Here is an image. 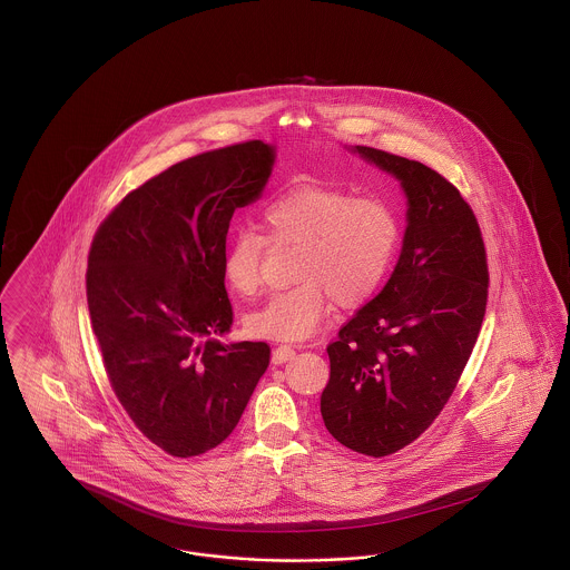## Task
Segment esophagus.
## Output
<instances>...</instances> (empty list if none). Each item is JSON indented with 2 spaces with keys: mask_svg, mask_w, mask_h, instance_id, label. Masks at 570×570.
Segmentation results:
<instances>
[{
  "mask_svg": "<svg viewBox=\"0 0 570 570\" xmlns=\"http://www.w3.org/2000/svg\"><path fill=\"white\" fill-rule=\"evenodd\" d=\"M293 354H295V348L293 346H277L272 354V361L275 365H282V363H286L288 358H293Z\"/></svg>",
  "mask_w": 570,
  "mask_h": 570,
  "instance_id": "obj_1",
  "label": "esophagus"
}]
</instances>
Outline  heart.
Here are the masks:
<instances>
[{"mask_svg": "<svg viewBox=\"0 0 570 570\" xmlns=\"http://www.w3.org/2000/svg\"><path fill=\"white\" fill-rule=\"evenodd\" d=\"M263 235L237 230L224 247L222 275L239 297L263 282L265 247L295 245L293 288L275 293L247 316V331L273 342H305L333 309H356L374 297L393 265L400 222L379 196H353L321 184H298L263 209Z\"/></svg>", "mask_w": 570, "mask_h": 570, "instance_id": "1", "label": "heart"}]
</instances>
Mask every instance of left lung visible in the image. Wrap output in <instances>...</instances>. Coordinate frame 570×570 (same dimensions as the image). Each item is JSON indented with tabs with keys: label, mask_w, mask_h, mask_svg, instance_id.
I'll use <instances>...</instances> for the list:
<instances>
[{
	"label": "left lung",
	"mask_w": 570,
	"mask_h": 570,
	"mask_svg": "<svg viewBox=\"0 0 570 570\" xmlns=\"http://www.w3.org/2000/svg\"><path fill=\"white\" fill-rule=\"evenodd\" d=\"M354 149L402 181L407 228L382 293L326 346L321 412L340 444L386 458L434 423L460 382L485 318L488 249L472 207L434 168Z\"/></svg>",
	"instance_id": "8db88e82"
}]
</instances>
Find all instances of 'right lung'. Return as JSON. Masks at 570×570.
<instances>
[{"mask_svg": "<svg viewBox=\"0 0 570 570\" xmlns=\"http://www.w3.org/2000/svg\"><path fill=\"white\" fill-rule=\"evenodd\" d=\"M272 164L263 140L173 164L128 191L89 247L87 305L110 386L173 458L224 442L269 365L267 342L217 335L233 326L222 275L230 217L261 196Z\"/></svg>", "mask_w": 570, "mask_h": 570, "instance_id": "add662e5", "label": "right lung"}]
</instances>
